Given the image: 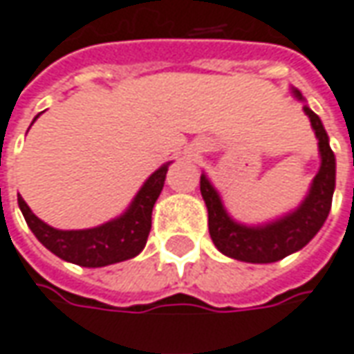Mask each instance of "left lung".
<instances>
[{
  "label": "left lung",
  "mask_w": 354,
  "mask_h": 354,
  "mask_svg": "<svg viewBox=\"0 0 354 354\" xmlns=\"http://www.w3.org/2000/svg\"><path fill=\"white\" fill-rule=\"evenodd\" d=\"M294 97L304 102L301 93L292 88ZM306 115L310 117L311 127L315 131L322 166L311 182L310 192L306 200L299 203L298 209L284 215L266 225L249 227L237 223L223 207V201L219 198L217 189L212 186L205 174L200 178L201 198L207 207V225L209 235L217 249L223 254L243 262L266 264L284 259L288 254L304 249L311 239L317 235V231L325 223L335 189V154L329 147V137L322 125V119L311 111L308 105H304Z\"/></svg>",
  "instance_id": "1"
}]
</instances>
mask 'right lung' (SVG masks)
Returning a JSON list of instances; mask_svg holds the SVG:
<instances>
[{
  "instance_id": "1",
  "label": "right lung",
  "mask_w": 354,
  "mask_h": 354,
  "mask_svg": "<svg viewBox=\"0 0 354 354\" xmlns=\"http://www.w3.org/2000/svg\"><path fill=\"white\" fill-rule=\"evenodd\" d=\"M168 165L160 166L149 176L125 214L92 229H80V231L55 229L32 214L31 207L21 196H17V203L32 235L53 254L80 266L100 268V266L133 259L145 249L153 223L151 215H153L154 201L158 200L162 192Z\"/></svg>"
}]
</instances>
